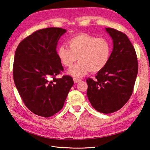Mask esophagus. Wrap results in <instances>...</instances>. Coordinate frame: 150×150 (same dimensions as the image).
<instances>
[{
  "instance_id": "obj_1",
  "label": "esophagus",
  "mask_w": 150,
  "mask_h": 150,
  "mask_svg": "<svg viewBox=\"0 0 150 150\" xmlns=\"http://www.w3.org/2000/svg\"><path fill=\"white\" fill-rule=\"evenodd\" d=\"M73 81H74L75 83H78L81 81V79H78V78H73Z\"/></svg>"
}]
</instances>
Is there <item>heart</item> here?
Instances as JSON below:
<instances>
[{
  "label": "heart",
  "instance_id": "obj_1",
  "mask_svg": "<svg viewBox=\"0 0 150 150\" xmlns=\"http://www.w3.org/2000/svg\"><path fill=\"white\" fill-rule=\"evenodd\" d=\"M69 48L59 46L58 56L62 64L71 67L77 60L79 62L68 71V74L81 77L89 71L96 73L103 69L110 62L112 47L109 40L87 34H79L67 41Z\"/></svg>",
  "mask_w": 150,
  "mask_h": 150
}]
</instances>
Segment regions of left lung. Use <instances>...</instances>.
Masks as SVG:
<instances>
[{
  "label": "left lung",
  "mask_w": 150,
  "mask_h": 150,
  "mask_svg": "<svg viewBox=\"0 0 150 150\" xmlns=\"http://www.w3.org/2000/svg\"><path fill=\"white\" fill-rule=\"evenodd\" d=\"M112 38L113 48L110 62L97 73L96 79H87V96L95 110L111 113L123 107L131 96L138 74L137 54L123 33L105 28Z\"/></svg>",
  "instance_id": "8db88e82"
}]
</instances>
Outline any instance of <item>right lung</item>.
<instances>
[{"label":"right lung","instance_id":"1","mask_svg":"<svg viewBox=\"0 0 150 150\" xmlns=\"http://www.w3.org/2000/svg\"><path fill=\"white\" fill-rule=\"evenodd\" d=\"M66 32L58 28L38 30L21 41L16 50L15 85L26 107L44 117L62 110L74 84L71 76L56 77L64 71L56 47Z\"/></svg>","mask_w":150,"mask_h":150}]
</instances>
